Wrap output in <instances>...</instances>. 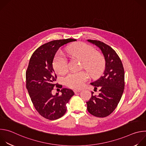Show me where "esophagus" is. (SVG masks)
<instances>
[{
    "label": "esophagus",
    "mask_w": 146,
    "mask_h": 146,
    "mask_svg": "<svg viewBox=\"0 0 146 146\" xmlns=\"http://www.w3.org/2000/svg\"><path fill=\"white\" fill-rule=\"evenodd\" d=\"M73 91L75 94H77V93H79L80 92V90H74Z\"/></svg>",
    "instance_id": "34e87169"
}]
</instances>
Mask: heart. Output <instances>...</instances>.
<instances>
[{
  "mask_svg": "<svg viewBox=\"0 0 146 146\" xmlns=\"http://www.w3.org/2000/svg\"><path fill=\"white\" fill-rule=\"evenodd\" d=\"M67 52L75 57L82 59V65L86 68L92 76L98 75L104 65V59L101 54L95 52L94 48L84 43H78L70 46ZM53 68L58 74H64L68 70V61L66 56L60 51L55 54L53 60ZM88 76L84 71L71 72L65 78L68 87L73 88H80L84 86Z\"/></svg>",
  "mask_w": 146,
  "mask_h": 146,
  "instance_id": "obj_1",
  "label": "heart"
}]
</instances>
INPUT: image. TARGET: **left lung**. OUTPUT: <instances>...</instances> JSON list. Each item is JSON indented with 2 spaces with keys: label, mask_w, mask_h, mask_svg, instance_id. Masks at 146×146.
Returning <instances> with one entry per match:
<instances>
[{
  "label": "left lung",
  "mask_w": 146,
  "mask_h": 146,
  "mask_svg": "<svg viewBox=\"0 0 146 146\" xmlns=\"http://www.w3.org/2000/svg\"><path fill=\"white\" fill-rule=\"evenodd\" d=\"M98 46L105 56L106 65L103 76L91 82L94 91L99 88L98 96L92 95L87 102L88 112L97 117H106L117 108L125 87L124 69L116 52L109 46L99 40H88Z\"/></svg>",
  "instance_id": "left-lung-1"
}]
</instances>
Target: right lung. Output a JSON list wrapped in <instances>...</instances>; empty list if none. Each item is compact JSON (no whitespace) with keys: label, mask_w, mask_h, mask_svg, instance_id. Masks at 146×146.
<instances>
[{"label":"right lung","mask_w":146,"mask_h":146,"mask_svg":"<svg viewBox=\"0 0 146 146\" xmlns=\"http://www.w3.org/2000/svg\"><path fill=\"white\" fill-rule=\"evenodd\" d=\"M76 40L67 38L50 41L37 48L29 60L26 72V87L35 108L46 119L55 120L63 116L67 110L66 104L74 94L68 88L61 89L60 96L59 93L52 94L55 87H62L55 83L57 77L52 61L60 47Z\"/></svg>","instance_id":"right-lung-1"}]
</instances>
